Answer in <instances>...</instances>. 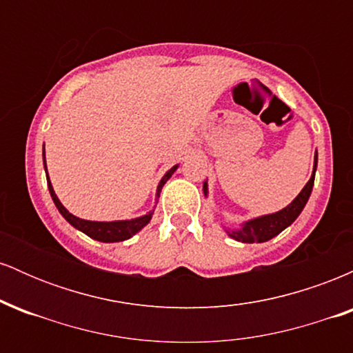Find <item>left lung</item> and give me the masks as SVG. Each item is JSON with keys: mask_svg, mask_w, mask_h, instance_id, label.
I'll use <instances>...</instances> for the list:
<instances>
[{"mask_svg": "<svg viewBox=\"0 0 353 353\" xmlns=\"http://www.w3.org/2000/svg\"><path fill=\"white\" fill-rule=\"evenodd\" d=\"M315 169H317V152L314 157V172H312L309 182L305 184V188L301 190L295 199L287 205L285 209L279 210L275 214H269V216H262L252 221L245 222L241 229L237 230H229L228 234L232 239H236L239 242H245V244H254V242H265L269 239H272L281 234L283 229L289 228L290 224L299 217V214L302 212V209L305 208L307 201H309L312 188H314V179H315ZM204 194L208 196V182H204Z\"/></svg>", "mask_w": 353, "mask_h": 353, "instance_id": "1", "label": "left lung"}]
</instances>
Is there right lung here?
<instances>
[{
  "instance_id": "obj_1",
  "label": "right lung",
  "mask_w": 353,
  "mask_h": 353,
  "mask_svg": "<svg viewBox=\"0 0 353 353\" xmlns=\"http://www.w3.org/2000/svg\"><path fill=\"white\" fill-rule=\"evenodd\" d=\"M43 163H44V168H46V159H44V151H43ZM177 169V165H174V168L169 169L168 172H165V176L161 179L159 182V188H157V196H159V190L163 189V185L168 182L169 177L172 176L174 171ZM46 177H48V189H50V194L52 197V201H54L56 208L61 212V216L66 219L68 222L72 225V228L79 229L81 232H84L86 236H89L91 239H96V241L99 242H121V241H125V239L132 237L136 232H139L141 229L144 228L145 224H148L149 221H151L152 217V212L145 214L143 217H137V219H131V221H114V222H96V221H84V219H79L76 216H72L71 212H68L66 208H64L63 204H61L58 196L54 194V189H52L51 182H50V176H48V169H46Z\"/></svg>"
}]
</instances>
